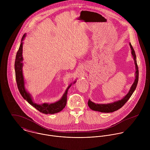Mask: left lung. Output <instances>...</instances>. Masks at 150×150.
Instances as JSON below:
<instances>
[{
    "label": "left lung",
    "mask_w": 150,
    "mask_h": 150,
    "mask_svg": "<svg viewBox=\"0 0 150 150\" xmlns=\"http://www.w3.org/2000/svg\"><path fill=\"white\" fill-rule=\"evenodd\" d=\"M130 47L131 49V53L132 55V57L133 58V60L135 64V68H136V72H135V79L133 83V84L131 86L128 93L121 99H120L118 100L115 101L112 103H107V104H98V103H95L94 102H92L90 99L88 100V105L89 108L94 111H99L101 112H112L118 110L120 108L122 107L126 102L129 100V99L130 98L133 93L134 92V90L136 89V88L137 85L138 80H139V70H138V66L137 64V61H136V56L134 52V50L132 46L130 43H129Z\"/></svg>",
    "instance_id": "8db88e82"
}]
</instances>
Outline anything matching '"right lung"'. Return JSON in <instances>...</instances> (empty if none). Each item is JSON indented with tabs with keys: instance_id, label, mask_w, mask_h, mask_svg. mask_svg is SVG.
Segmentation results:
<instances>
[{
	"instance_id": "1",
	"label": "right lung",
	"mask_w": 150,
	"mask_h": 150,
	"mask_svg": "<svg viewBox=\"0 0 150 150\" xmlns=\"http://www.w3.org/2000/svg\"><path fill=\"white\" fill-rule=\"evenodd\" d=\"M26 33H25L22 38L20 46L19 47L18 51H17L16 61H15V72H16V81L18 86V90L21 95L23 98L26 100L31 106L36 108L38 111L41 112H43L45 114H53L57 112H60L62 111L66 105L67 102V91L69 88L72 85L71 83L69 86H67V89H66L63 96L61 98L60 100L58 101L53 103H44L43 104H38L33 102V98L32 95H30L29 92L25 88V80L23 75V57H22V47H23V40L26 37ZM76 81H74L73 84H75Z\"/></svg>"
}]
</instances>
